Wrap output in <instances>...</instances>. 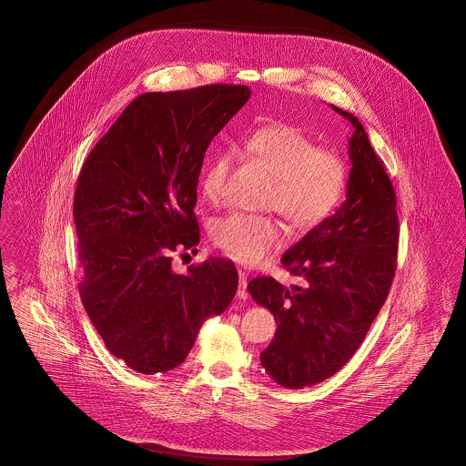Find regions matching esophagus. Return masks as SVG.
I'll use <instances>...</instances> for the list:
<instances>
[{
  "mask_svg": "<svg viewBox=\"0 0 466 466\" xmlns=\"http://www.w3.org/2000/svg\"><path fill=\"white\" fill-rule=\"evenodd\" d=\"M247 286H248V275L239 269V289H238V298H239V299H247V298H248Z\"/></svg>",
  "mask_w": 466,
  "mask_h": 466,
  "instance_id": "esophagus-1",
  "label": "esophagus"
}]
</instances>
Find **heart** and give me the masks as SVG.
<instances>
[{
  "mask_svg": "<svg viewBox=\"0 0 466 466\" xmlns=\"http://www.w3.org/2000/svg\"><path fill=\"white\" fill-rule=\"evenodd\" d=\"M245 152L275 176L266 206L277 209L294 228H312L333 213L346 189L342 157L286 122L258 126L243 140ZM232 152L221 150L206 165L200 187L209 202L225 195ZM219 248L241 262H258L282 243V227L268 216L230 213L213 223Z\"/></svg>",
  "mask_w": 466,
  "mask_h": 466,
  "instance_id": "b5f03b06",
  "label": "heart"
}]
</instances>
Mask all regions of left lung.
<instances>
[{
    "mask_svg": "<svg viewBox=\"0 0 466 466\" xmlns=\"http://www.w3.org/2000/svg\"><path fill=\"white\" fill-rule=\"evenodd\" d=\"M353 127L346 200L282 257L301 287L258 277L248 284L257 305L277 319L260 365L286 389L321 383L355 355L381 310L395 273L399 221L395 193L359 118L329 105Z\"/></svg>",
    "mask_w": 466,
    "mask_h": 466,
    "instance_id": "left-lung-1",
    "label": "left lung"
}]
</instances>
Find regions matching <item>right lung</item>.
Wrapping results in <instances>:
<instances>
[{
	"label": "right lung",
	"mask_w": 466,
	"mask_h": 466,
	"mask_svg": "<svg viewBox=\"0 0 466 466\" xmlns=\"http://www.w3.org/2000/svg\"><path fill=\"white\" fill-rule=\"evenodd\" d=\"M248 86L150 92L122 111L88 154L74 195L79 294L115 359L140 374L168 372L202 324L238 290L230 260L176 273L170 253L195 248L204 154L250 99Z\"/></svg>",
	"instance_id": "right-lung-1"
}]
</instances>
